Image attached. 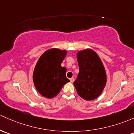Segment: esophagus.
Wrapping results in <instances>:
<instances>
[{"label":"esophagus","mask_w":134,"mask_h":134,"mask_svg":"<svg viewBox=\"0 0 134 134\" xmlns=\"http://www.w3.org/2000/svg\"><path fill=\"white\" fill-rule=\"evenodd\" d=\"M70 81H71V83H73V82H74V78H70Z\"/></svg>","instance_id":"obj_1"}]
</instances>
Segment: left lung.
Returning a JSON list of instances; mask_svg holds the SVG:
<instances>
[{"label":"left lung","mask_w":134,"mask_h":134,"mask_svg":"<svg viewBox=\"0 0 134 134\" xmlns=\"http://www.w3.org/2000/svg\"><path fill=\"white\" fill-rule=\"evenodd\" d=\"M80 72L74 85L78 95L87 101L96 99L107 83L105 67L96 53L91 49L77 53Z\"/></svg>","instance_id":"1"}]
</instances>
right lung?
Here are the masks:
<instances>
[{
	"label": "right lung",
	"mask_w": 134,
	"mask_h": 134,
	"mask_svg": "<svg viewBox=\"0 0 134 134\" xmlns=\"http://www.w3.org/2000/svg\"><path fill=\"white\" fill-rule=\"evenodd\" d=\"M67 53L65 50L51 49L42 54L38 60L33 79L36 90L43 96L54 98L63 85L70 81L65 75L67 69L61 66Z\"/></svg>",
	"instance_id": "obj_1"
}]
</instances>
